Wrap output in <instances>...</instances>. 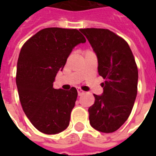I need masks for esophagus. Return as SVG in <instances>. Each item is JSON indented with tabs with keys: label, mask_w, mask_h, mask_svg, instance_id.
<instances>
[{
	"label": "esophagus",
	"mask_w": 156,
	"mask_h": 156,
	"mask_svg": "<svg viewBox=\"0 0 156 156\" xmlns=\"http://www.w3.org/2000/svg\"><path fill=\"white\" fill-rule=\"evenodd\" d=\"M78 96H82V95L84 94V92L83 91V90H81V89H78Z\"/></svg>",
	"instance_id": "esophagus-1"
}]
</instances>
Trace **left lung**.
<instances>
[{
    "label": "left lung",
    "instance_id": "8db88e82",
    "mask_svg": "<svg viewBox=\"0 0 156 156\" xmlns=\"http://www.w3.org/2000/svg\"><path fill=\"white\" fill-rule=\"evenodd\" d=\"M86 37L98 58L103 94L94 95L88 108L89 123L103 133L115 132L129 116L137 95L138 68L129 46L108 29L85 28Z\"/></svg>",
    "mask_w": 156,
    "mask_h": 156
}]
</instances>
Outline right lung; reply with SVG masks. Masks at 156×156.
I'll list each match as a JSON object with an SVG mask.
<instances>
[{
    "instance_id": "obj_1",
    "label": "right lung",
    "mask_w": 156,
    "mask_h": 156,
    "mask_svg": "<svg viewBox=\"0 0 156 156\" xmlns=\"http://www.w3.org/2000/svg\"><path fill=\"white\" fill-rule=\"evenodd\" d=\"M86 39L77 29H42L22 46L16 70V87L23 111L41 133L56 134L69 125L78 92L53 88L73 49Z\"/></svg>"
}]
</instances>
